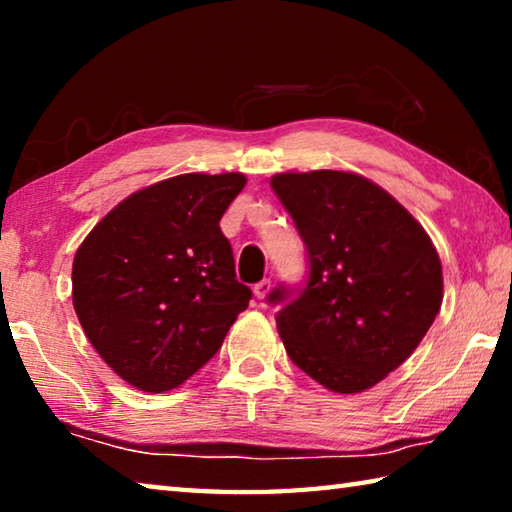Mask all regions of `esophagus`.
<instances>
[{
  "label": "esophagus",
  "instance_id": "1",
  "mask_svg": "<svg viewBox=\"0 0 512 512\" xmlns=\"http://www.w3.org/2000/svg\"><path fill=\"white\" fill-rule=\"evenodd\" d=\"M268 291H271V280H268V277L262 282H257L253 287V293H255L257 300H264L268 296Z\"/></svg>",
  "mask_w": 512,
  "mask_h": 512
}]
</instances>
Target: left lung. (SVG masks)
<instances>
[{
	"label": "left lung",
	"instance_id": "left-lung-1",
	"mask_svg": "<svg viewBox=\"0 0 512 512\" xmlns=\"http://www.w3.org/2000/svg\"><path fill=\"white\" fill-rule=\"evenodd\" d=\"M273 192L307 246L305 289L277 287L275 323L296 366L341 395L411 357L443 302V266L422 225L368 178L277 173Z\"/></svg>",
	"mask_w": 512,
	"mask_h": 512
}]
</instances>
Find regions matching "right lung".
<instances>
[{
  "label": "right lung",
  "mask_w": 512,
  "mask_h": 512,
  "mask_svg": "<svg viewBox=\"0 0 512 512\" xmlns=\"http://www.w3.org/2000/svg\"><path fill=\"white\" fill-rule=\"evenodd\" d=\"M244 173H183L124 198L76 250L72 300L101 359L146 393L203 368L248 307L219 221Z\"/></svg>",
  "instance_id": "1"
}]
</instances>
